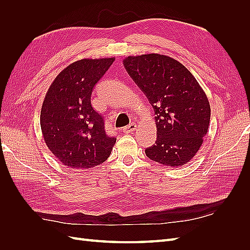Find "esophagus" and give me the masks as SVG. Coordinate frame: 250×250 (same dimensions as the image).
<instances>
[{
	"mask_svg": "<svg viewBox=\"0 0 250 250\" xmlns=\"http://www.w3.org/2000/svg\"><path fill=\"white\" fill-rule=\"evenodd\" d=\"M135 130H137V124H135V123H131V124H129L128 126H125L123 128V131L125 133H131Z\"/></svg>",
	"mask_w": 250,
	"mask_h": 250,
	"instance_id": "34e87169",
	"label": "esophagus"
}]
</instances>
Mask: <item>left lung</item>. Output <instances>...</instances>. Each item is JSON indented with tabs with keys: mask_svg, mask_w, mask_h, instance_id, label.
I'll list each match as a JSON object with an SVG mask.
<instances>
[{
	"mask_svg": "<svg viewBox=\"0 0 250 250\" xmlns=\"http://www.w3.org/2000/svg\"><path fill=\"white\" fill-rule=\"evenodd\" d=\"M123 64L156 115L157 138L146 155L163 166L186 165L208 132L210 107L206 93L191 72L169 56H128Z\"/></svg>",
	"mask_w": 250,
	"mask_h": 250,
	"instance_id": "left-lung-1",
	"label": "left lung"
}]
</instances>
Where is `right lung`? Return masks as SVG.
I'll return each instance as SVG.
<instances>
[{
  "label": "right lung",
  "mask_w": 250,
  "mask_h": 250,
  "mask_svg": "<svg viewBox=\"0 0 250 250\" xmlns=\"http://www.w3.org/2000/svg\"><path fill=\"white\" fill-rule=\"evenodd\" d=\"M115 58L81 59L52 82L41 111V127L51 152L64 166L85 170L104 163L116 138L105 131L104 118L90 104L93 89Z\"/></svg>",
  "instance_id": "obj_1"
}]
</instances>
